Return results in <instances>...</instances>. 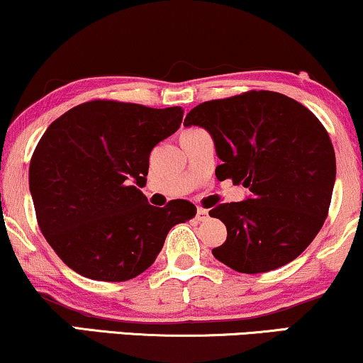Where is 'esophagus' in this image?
Instances as JSON below:
<instances>
[{
  "mask_svg": "<svg viewBox=\"0 0 363 363\" xmlns=\"http://www.w3.org/2000/svg\"><path fill=\"white\" fill-rule=\"evenodd\" d=\"M208 216H209V211L208 209L197 208V214H196L197 221H206V219H208Z\"/></svg>",
  "mask_w": 363,
  "mask_h": 363,
  "instance_id": "34e87169",
  "label": "esophagus"
}]
</instances>
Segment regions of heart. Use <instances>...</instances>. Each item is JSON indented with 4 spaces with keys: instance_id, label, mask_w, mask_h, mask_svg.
Masks as SVG:
<instances>
[{
    "instance_id": "b5f03b06",
    "label": "heart",
    "mask_w": 363,
    "mask_h": 363,
    "mask_svg": "<svg viewBox=\"0 0 363 363\" xmlns=\"http://www.w3.org/2000/svg\"><path fill=\"white\" fill-rule=\"evenodd\" d=\"M189 130H194V128H189ZM189 130H186V132H189Z\"/></svg>"
}]
</instances>
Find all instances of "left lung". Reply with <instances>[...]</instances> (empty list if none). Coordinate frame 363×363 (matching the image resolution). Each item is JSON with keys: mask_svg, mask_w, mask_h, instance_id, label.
Returning <instances> with one entry per match:
<instances>
[{"mask_svg": "<svg viewBox=\"0 0 363 363\" xmlns=\"http://www.w3.org/2000/svg\"><path fill=\"white\" fill-rule=\"evenodd\" d=\"M184 125L204 127L223 160L219 181L251 197L209 211L228 229L216 259L240 273L277 269L308 247L328 216L335 150L327 128L305 105L269 90L199 104Z\"/></svg>", "mask_w": 363, "mask_h": 363, "instance_id": "8db88e82", "label": "left lung"}]
</instances>
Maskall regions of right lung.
<instances>
[{"label": "right lung", "mask_w": 363, "mask_h": 363, "mask_svg": "<svg viewBox=\"0 0 363 363\" xmlns=\"http://www.w3.org/2000/svg\"><path fill=\"white\" fill-rule=\"evenodd\" d=\"M182 113L99 99L50 123L31 155L30 191L41 233L68 268L127 281L154 263L169 229L194 218L189 201L155 208L139 189L150 152Z\"/></svg>", "instance_id": "obj_1"}]
</instances>
